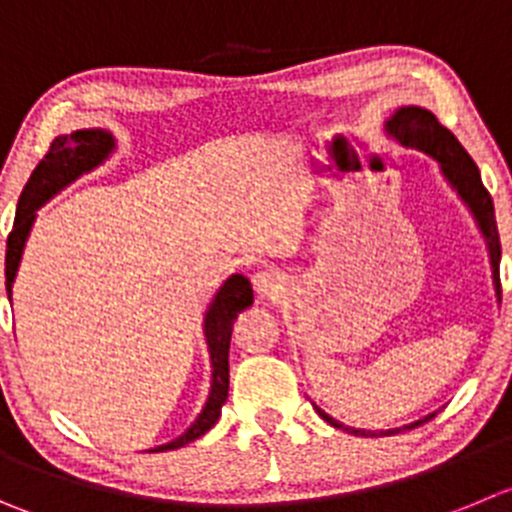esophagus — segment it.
I'll use <instances>...</instances> for the list:
<instances>
[{
  "label": "esophagus",
  "mask_w": 512,
  "mask_h": 512,
  "mask_svg": "<svg viewBox=\"0 0 512 512\" xmlns=\"http://www.w3.org/2000/svg\"><path fill=\"white\" fill-rule=\"evenodd\" d=\"M251 284H253V291H256L259 296H269V299H274V296H279L281 291H284L286 279L281 271L264 269V271H256V274L251 276Z\"/></svg>",
  "instance_id": "1"
}]
</instances>
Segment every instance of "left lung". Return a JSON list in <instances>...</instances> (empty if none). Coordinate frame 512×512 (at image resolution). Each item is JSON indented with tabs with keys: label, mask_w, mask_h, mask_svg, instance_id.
Returning a JSON list of instances; mask_svg holds the SVG:
<instances>
[{
	"label": "left lung",
	"mask_w": 512,
	"mask_h": 512,
	"mask_svg": "<svg viewBox=\"0 0 512 512\" xmlns=\"http://www.w3.org/2000/svg\"><path fill=\"white\" fill-rule=\"evenodd\" d=\"M384 130L392 140H397L399 145L405 148H415L420 153L430 155L437 165H440V173L445 178L447 186L457 193V198L462 201V206L470 211L472 221L478 226L480 236H483L485 248H488V259H490V271H493V286L495 296L500 301V236H498V223H495V208L493 198L485 191L483 178H480L478 165L472 163V158L467 155V150L457 143L455 135L445 128V125L437 123L435 115L427 110V107L420 105H402L397 107L387 120H384ZM314 410L319 412V417L324 422H329L337 430L349 432V435L359 437H382V435H397L402 430H412L417 425H425L427 420L437 415V412H430V415L420 417V420L410 422V425L392 427V430H359V427H347L339 420H334L332 415H326L321 407L314 405Z\"/></svg>",
	"instance_id": "left-lung-1"
}]
</instances>
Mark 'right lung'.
<instances>
[{
    "mask_svg": "<svg viewBox=\"0 0 512 512\" xmlns=\"http://www.w3.org/2000/svg\"><path fill=\"white\" fill-rule=\"evenodd\" d=\"M118 148V140L105 128H82L72 130L67 135H57L50 145V153L40 160V165L32 170L27 186L17 203V216H14L12 233L7 238V259H4V274H7V296L12 301L14 279H17L22 253L27 246L29 231L34 226L37 211L45 206L50 198L65 191L70 183L82 178L90 170L100 168ZM253 304L251 281L243 274H231L218 291L213 294L206 314H203V337L208 344V357H211V389L203 410L191 422L183 435L165 445L150 447V452H165L186 447L188 442L206 435L221 417V407L228 399V347H231L233 321L238 319L243 309Z\"/></svg>",
    "mask_w": 512,
    "mask_h": 512,
    "instance_id": "obj_1",
    "label": "right lung"
}]
</instances>
